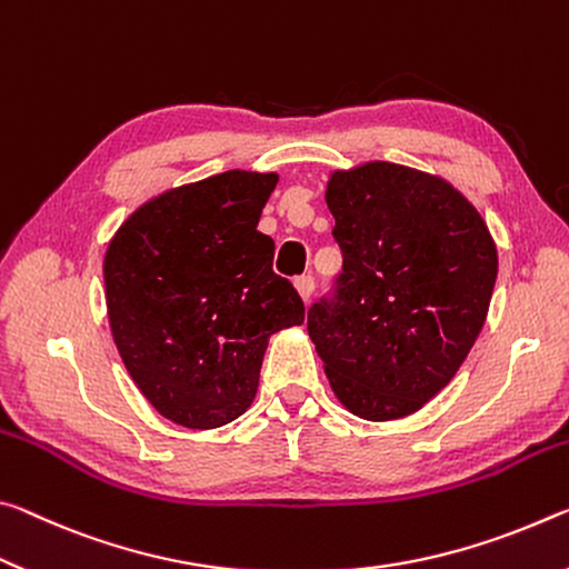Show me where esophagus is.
Returning a JSON list of instances; mask_svg holds the SVG:
<instances>
[{"label":"esophagus","mask_w":569,"mask_h":569,"mask_svg":"<svg viewBox=\"0 0 569 569\" xmlns=\"http://www.w3.org/2000/svg\"><path fill=\"white\" fill-rule=\"evenodd\" d=\"M295 287H297V292H300L302 300L307 302V300H310V297H312V292H315V277H312V274L297 277V279H295Z\"/></svg>","instance_id":"1"}]
</instances>
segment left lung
Segmentation results:
<instances>
[{
  "label": "left lung",
  "instance_id": "8db88e82",
  "mask_svg": "<svg viewBox=\"0 0 569 569\" xmlns=\"http://www.w3.org/2000/svg\"><path fill=\"white\" fill-rule=\"evenodd\" d=\"M342 272L307 330L342 406L393 421L428 403L467 360L497 282L479 211L436 176L372 161L328 183Z\"/></svg>",
  "mask_w": 569,
  "mask_h": 569
}]
</instances>
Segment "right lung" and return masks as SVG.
I'll return each mask as SVG.
<instances>
[{
  "label": "right lung",
  "mask_w": 569,
  "mask_h": 569,
  "mask_svg": "<svg viewBox=\"0 0 569 569\" xmlns=\"http://www.w3.org/2000/svg\"><path fill=\"white\" fill-rule=\"evenodd\" d=\"M277 173L227 171L143 203L106 251V302L130 378L158 413L219 428L251 406L269 335L305 322L257 231Z\"/></svg>",
  "instance_id": "obj_1"
}]
</instances>
